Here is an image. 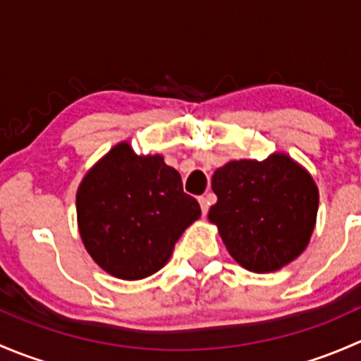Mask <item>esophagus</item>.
I'll use <instances>...</instances> for the list:
<instances>
[{
    "label": "esophagus",
    "mask_w": 361,
    "mask_h": 361,
    "mask_svg": "<svg viewBox=\"0 0 361 361\" xmlns=\"http://www.w3.org/2000/svg\"><path fill=\"white\" fill-rule=\"evenodd\" d=\"M199 204H201L202 214L206 216L207 209H209V204H211V195H202V197H199Z\"/></svg>",
    "instance_id": "34e87169"
}]
</instances>
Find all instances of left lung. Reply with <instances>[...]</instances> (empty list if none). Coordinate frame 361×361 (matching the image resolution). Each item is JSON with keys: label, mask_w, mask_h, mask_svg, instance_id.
<instances>
[{"label": "left lung", "mask_w": 361, "mask_h": 361, "mask_svg": "<svg viewBox=\"0 0 361 361\" xmlns=\"http://www.w3.org/2000/svg\"><path fill=\"white\" fill-rule=\"evenodd\" d=\"M218 201L209 209L228 253L253 272L285 267L307 246L318 213V188L286 155L234 160L214 171Z\"/></svg>", "instance_id": "1"}]
</instances>
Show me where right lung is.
<instances>
[{
	"mask_svg": "<svg viewBox=\"0 0 361 361\" xmlns=\"http://www.w3.org/2000/svg\"><path fill=\"white\" fill-rule=\"evenodd\" d=\"M78 228L90 257L120 279H143L166 265L201 206L160 155L137 157L116 145L83 178Z\"/></svg>",
	"mask_w": 361,
	"mask_h": 361,
	"instance_id": "add662e5",
	"label": "right lung"
}]
</instances>
